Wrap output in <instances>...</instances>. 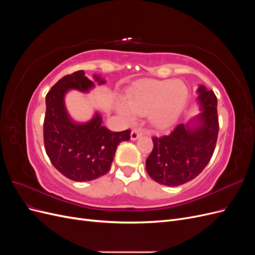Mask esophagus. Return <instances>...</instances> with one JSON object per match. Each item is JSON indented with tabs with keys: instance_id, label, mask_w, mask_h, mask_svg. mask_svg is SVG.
<instances>
[{
	"instance_id": "1",
	"label": "esophagus",
	"mask_w": 255,
	"mask_h": 255,
	"mask_svg": "<svg viewBox=\"0 0 255 255\" xmlns=\"http://www.w3.org/2000/svg\"><path fill=\"white\" fill-rule=\"evenodd\" d=\"M141 135H142V132H141L140 129L134 128V129L132 130V133H130V139H132V140H136V139H138V138H139Z\"/></svg>"
}]
</instances>
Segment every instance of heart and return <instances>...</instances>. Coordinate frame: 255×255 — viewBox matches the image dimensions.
Listing matches in <instances>:
<instances>
[{
	"mask_svg": "<svg viewBox=\"0 0 255 255\" xmlns=\"http://www.w3.org/2000/svg\"><path fill=\"white\" fill-rule=\"evenodd\" d=\"M188 90L180 81H148L138 85L121 100L118 112L123 118L134 121L137 115H148L153 127L167 128L180 117L187 102Z\"/></svg>",
	"mask_w": 255,
	"mask_h": 255,
	"instance_id": "b5f03b06",
	"label": "heart"
}]
</instances>
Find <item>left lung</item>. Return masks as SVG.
<instances>
[{"mask_svg": "<svg viewBox=\"0 0 255 255\" xmlns=\"http://www.w3.org/2000/svg\"><path fill=\"white\" fill-rule=\"evenodd\" d=\"M197 91L201 110L197 118L176 126L170 134L152 138L154 146L145 169L161 185L174 187L191 181L213 156L219 130L217 98L203 85Z\"/></svg>", "mask_w": 255, "mask_h": 255, "instance_id": "left-lung-1", "label": "left lung"}]
</instances>
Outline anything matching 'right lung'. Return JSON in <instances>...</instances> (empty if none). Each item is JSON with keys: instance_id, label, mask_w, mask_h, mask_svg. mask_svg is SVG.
I'll return each instance as SVG.
<instances>
[{"instance_id": "add662e5", "label": "right lung", "mask_w": 255, "mask_h": 255, "mask_svg": "<svg viewBox=\"0 0 255 255\" xmlns=\"http://www.w3.org/2000/svg\"><path fill=\"white\" fill-rule=\"evenodd\" d=\"M95 80L99 85L105 83L98 75ZM92 87L94 82L80 70L60 79L45 97V152L61 174L76 182L96 180L109 172L118 144L130 138L129 129L112 132L103 127L99 114L86 123H76L69 117L64 101L67 91L87 92Z\"/></svg>"}]
</instances>
